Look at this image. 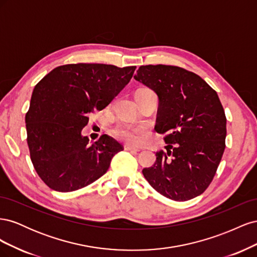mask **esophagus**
<instances>
[{"instance_id": "34e87169", "label": "esophagus", "mask_w": 257, "mask_h": 257, "mask_svg": "<svg viewBox=\"0 0 257 257\" xmlns=\"http://www.w3.org/2000/svg\"><path fill=\"white\" fill-rule=\"evenodd\" d=\"M124 149H125L126 151H136V152H138V151H141L138 149V148H135V147H132V146H124Z\"/></svg>"}]
</instances>
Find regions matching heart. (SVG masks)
Here are the masks:
<instances>
[{
	"mask_svg": "<svg viewBox=\"0 0 257 257\" xmlns=\"http://www.w3.org/2000/svg\"><path fill=\"white\" fill-rule=\"evenodd\" d=\"M138 93H153L150 90H142ZM147 127L142 124L120 122L111 128V135L118 139V141L124 142L131 145H136L141 141L144 134H146Z\"/></svg>",
	"mask_w": 257,
	"mask_h": 257,
	"instance_id": "b5f03b06",
	"label": "heart"
}]
</instances>
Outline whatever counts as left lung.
Masks as SVG:
<instances>
[{
    "mask_svg": "<svg viewBox=\"0 0 257 257\" xmlns=\"http://www.w3.org/2000/svg\"><path fill=\"white\" fill-rule=\"evenodd\" d=\"M134 78L158 94L154 130L167 144L153 166L143 169L145 178L169 199L200 195L225 150L226 116L216 92L198 75L173 65H142Z\"/></svg>",
    "mask_w": 257,
    "mask_h": 257,
    "instance_id": "1",
    "label": "left lung"
}]
</instances>
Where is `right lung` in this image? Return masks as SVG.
I'll use <instances>...</instances> for the list:
<instances>
[{
	"label": "right lung",
	"instance_id": "right-lung-1",
	"mask_svg": "<svg viewBox=\"0 0 257 257\" xmlns=\"http://www.w3.org/2000/svg\"><path fill=\"white\" fill-rule=\"evenodd\" d=\"M136 66L66 64L38 82L26 114L27 142L37 175L58 192H73L102 177L123 147L107 135L81 136L89 115L103 110L133 77Z\"/></svg>",
	"mask_w": 257,
	"mask_h": 257
}]
</instances>
